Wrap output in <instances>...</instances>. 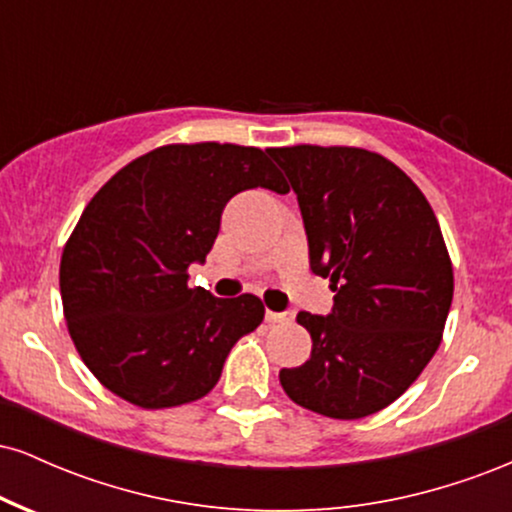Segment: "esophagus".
<instances>
[{
  "mask_svg": "<svg viewBox=\"0 0 512 512\" xmlns=\"http://www.w3.org/2000/svg\"><path fill=\"white\" fill-rule=\"evenodd\" d=\"M296 313L293 310H284V313H276V310H267V322L272 325H286V322H293Z\"/></svg>",
  "mask_w": 512,
  "mask_h": 512,
  "instance_id": "1",
  "label": "esophagus"
}]
</instances>
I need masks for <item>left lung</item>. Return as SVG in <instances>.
<instances>
[{"label": "left lung", "instance_id": "8db88e82", "mask_svg": "<svg viewBox=\"0 0 512 512\" xmlns=\"http://www.w3.org/2000/svg\"><path fill=\"white\" fill-rule=\"evenodd\" d=\"M289 178L310 269L332 281L330 315L298 313L310 358L281 368L284 392L330 419L385 409L443 339L452 264L424 192L385 156L354 146L267 149Z\"/></svg>", "mask_w": 512, "mask_h": 512}]
</instances>
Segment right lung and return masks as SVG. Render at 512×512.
I'll use <instances>...</instances> for the list:
<instances>
[{
    "label": "right lung",
    "instance_id": "add662e5",
    "mask_svg": "<svg viewBox=\"0 0 512 512\" xmlns=\"http://www.w3.org/2000/svg\"><path fill=\"white\" fill-rule=\"evenodd\" d=\"M252 187L289 192L262 149L168 144L117 170L86 204L62 252L64 320L81 361L117 397L142 409L202 399L233 344L257 330V296L187 284L228 199Z\"/></svg>",
    "mask_w": 512,
    "mask_h": 512
}]
</instances>
